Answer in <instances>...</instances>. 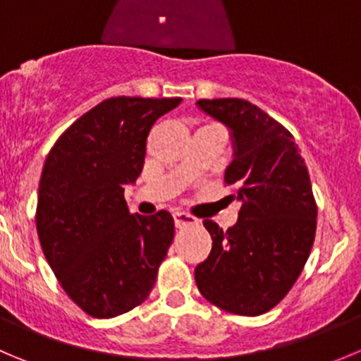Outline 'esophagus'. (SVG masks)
Here are the masks:
<instances>
[{"label":"esophagus","mask_w":361,"mask_h":361,"mask_svg":"<svg viewBox=\"0 0 361 361\" xmlns=\"http://www.w3.org/2000/svg\"><path fill=\"white\" fill-rule=\"evenodd\" d=\"M173 216H174V224H176V227H185V226H190V224L199 222L195 216L188 215V213H183V212H176Z\"/></svg>","instance_id":"34e87169"}]
</instances>
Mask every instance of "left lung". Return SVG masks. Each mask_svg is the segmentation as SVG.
<instances>
[{"label": "left lung", "instance_id": "left-lung-1", "mask_svg": "<svg viewBox=\"0 0 361 361\" xmlns=\"http://www.w3.org/2000/svg\"><path fill=\"white\" fill-rule=\"evenodd\" d=\"M197 107L231 130L234 153L224 181L241 208L227 231L202 222L213 245L195 266V284L219 309L261 316L295 286L314 245L317 206L309 171L291 132L254 104L215 99Z\"/></svg>", "mask_w": 361, "mask_h": 361}]
</instances>
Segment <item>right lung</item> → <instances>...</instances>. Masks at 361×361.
Here are the masks:
<instances>
[{
	"mask_svg": "<svg viewBox=\"0 0 361 361\" xmlns=\"http://www.w3.org/2000/svg\"><path fill=\"white\" fill-rule=\"evenodd\" d=\"M181 99L114 97L73 121L45 159L38 185L42 250L66 295L109 319L141 305L174 238L169 212H128L123 192L145 166L155 121Z\"/></svg>",
	"mask_w": 361,
	"mask_h": 361,
	"instance_id": "1",
	"label": "right lung"
}]
</instances>
